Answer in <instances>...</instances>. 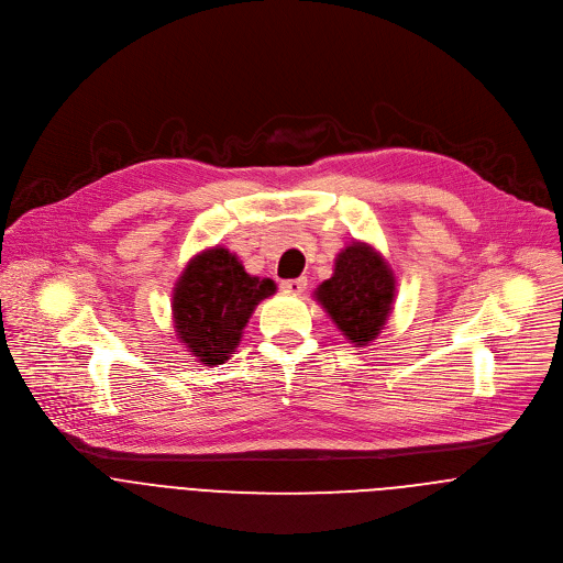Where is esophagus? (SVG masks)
Wrapping results in <instances>:
<instances>
[{"instance_id": "esophagus-1", "label": "esophagus", "mask_w": 563, "mask_h": 563, "mask_svg": "<svg viewBox=\"0 0 563 563\" xmlns=\"http://www.w3.org/2000/svg\"><path fill=\"white\" fill-rule=\"evenodd\" d=\"M280 287H283L285 291H289V294H302L305 287H307V278H305V276H300V278H289V280H283Z\"/></svg>"}]
</instances>
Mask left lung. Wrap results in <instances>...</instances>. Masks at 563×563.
<instances>
[{"label":"left lung","instance_id":"8db88e82","mask_svg":"<svg viewBox=\"0 0 563 563\" xmlns=\"http://www.w3.org/2000/svg\"><path fill=\"white\" fill-rule=\"evenodd\" d=\"M316 300L352 343L367 345L389 316L394 276L372 247L354 243L339 254L334 276L316 289Z\"/></svg>","mask_w":563,"mask_h":563}]
</instances>
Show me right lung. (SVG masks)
Instances as JSON below:
<instances>
[{"instance_id": "1", "label": "right lung", "mask_w": 563, "mask_h": 563, "mask_svg": "<svg viewBox=\"0 0 563 563\" xmlns=\"http://www.w3.org/2000/svg\"><path fill=\"white\" fill-rule=\"evenodd\" d=\"M276 291L274 280L245 272L227 250L196 256L174 289L180 341L205 365H220L235 350L254 307Z\"/></svg>"}]
</instances>
